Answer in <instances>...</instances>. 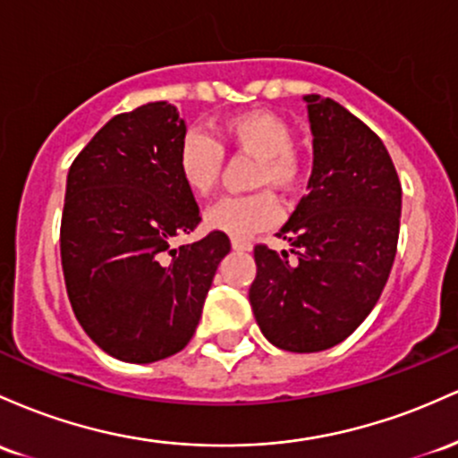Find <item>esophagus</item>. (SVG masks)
Returning a JSON list of instances; mask_svg holds the SVG:
<instances>
[{
	"instance_id": "esophagus-1",
	"label": "esophagus",
	"mask_w": 458,
	"mask_h": 458,
	"mask_svg": "<svg viewBox=\"0 0 458 458\" xmlns=\"http://www.w3.org/2000/svg\"><path fill=\"white\" fill-rule=\"evenodd\" d=\"M231 246H233V250H250L253 249V244L250 242H246V240H231Z\"/></svg>"
}]
</instances>
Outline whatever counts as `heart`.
Instances as JSON below:
<instances>
[{
    "label": "heart",
    "instance_id": "obj_1",
    "mask_svg": "<svg viewBox=\"0 0 458 458\" xmlns=\"http://www.w3.org/2000/svg\"><path fill=\"white\" fill-rule=\"evenodd\" d=\"M220 138L225 145L259 160L255 171V188L272 186L290 192L301 182V160L292 148L294 131L285 118L270 110H249L225 118L220 123ZM177 166L183 183L199 197H209L218 186L223 171V147L203 131H188L182 138ZM279 218V205L270 192H255L249 197H229L218 201L205 214L209 229L231 238H250L268 229Z\"/></svg>",
    "mask_w": 458,
    "mask_h": 458
}]
</instances>
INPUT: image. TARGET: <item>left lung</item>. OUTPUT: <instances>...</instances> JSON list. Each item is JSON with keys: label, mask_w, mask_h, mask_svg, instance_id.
<instances>
[{"label": "left lung", "mask_w": 458, "mask_h": 458, "mask_svg": "<svg viewBox=\"0 0 458 458\" xmlns=\"http://www.w3.org/2000/svg\"><path fill=\"white\" fill-rule=\"evenodd\" d=\"M313 136L307 194L276 235L285 250L255 246L249 290L261 333L290 352L346 340L381 298L400 233L403 188L383 140L346 107L305 95Z\"/></svg>", "instance_id": "8db88e82"}]
</instances>
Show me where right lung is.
<instances>
[{
    "mask_svg": "<svg viewBox=\"0 0 458 458\" xmlns=\"http://www.w3.org/2000/svg\"><path fill=\"white\" fill-rule=\"evenodd\" d=\"M186 123L156 101L116 114L69 168L60 225L66 294L101 351L153 363L186 348L201 320L225 233L173 249L201 216L177 166Z\"/></svg>",
    "mask_w": 458,
    "mask_h": 458,
    "instance_id": "1",
    "label": "right lung"
}]
</instances>
